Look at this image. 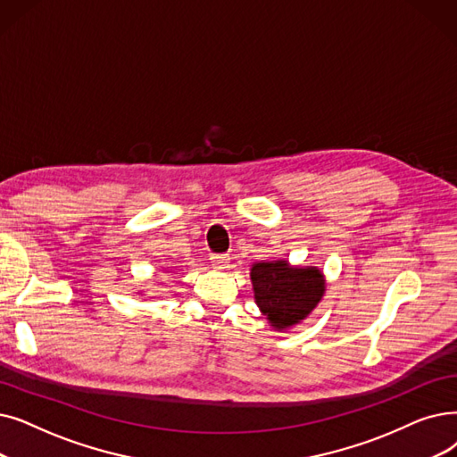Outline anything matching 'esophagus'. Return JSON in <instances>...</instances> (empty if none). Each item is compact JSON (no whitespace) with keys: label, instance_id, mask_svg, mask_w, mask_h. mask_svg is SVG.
I'll use <instances>...</instances> for the list:
<instances>
[{"label":"esophagus","instance_id":"obj_1","mask_svg":"<svg viewBox=\"0 0 457 457\" xmlns=\"http://www.w3.org/2000/svg\"><path fill=\"white\" fill-rule=\"evenodd\" d=\"M211 263L216 270H226L229 267V255L228 253H212Z\"/></svg>","mask_w":457,"mask_h":457}]
</instances>
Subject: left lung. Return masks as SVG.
Instances as JSON below:
<instances>
[{
	"instance_id": "left-lung-1",
	"label": "left lung",
	"mask_w": 457,
	"mask_h": 457,
	"mask_svg": "<svg viewBox=\"0 0 457 457\" xmlns=\"http://www.w3.org/2000/svg\"><path fill=\"white\" fill-rule=\"evenodd\" d=\"M250 276L257 306L278 330L304 320L325 293L323 274L313 267L296 269L287 262L255 263Z\"/></svg>"
}]
</instances>
